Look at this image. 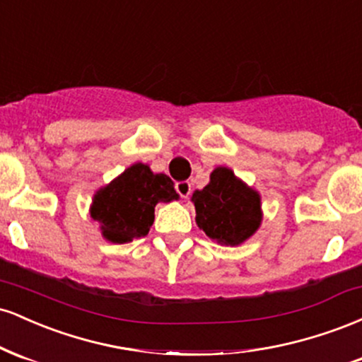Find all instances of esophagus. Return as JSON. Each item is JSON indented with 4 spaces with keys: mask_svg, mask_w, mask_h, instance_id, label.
Listing matches in <instances>:
<instances>
[{
    "mask_svg": "<svg viewBox=\"0 0 362 362\" xmlns=\"http://www.w3.org/2000/svg\"><path fill=\"white\" fill-rule=\"evenodd\" d=\"M175 190H177L178 195H180L182 199H187L190 195V192H192V184H190V182H187V180L177 182Z\"/></svg>",
    "mask_w": 362,
    "mask_h": 362,
    "instance_id": "1",
    "label": "esophagus"
}]
</instances>
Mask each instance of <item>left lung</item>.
Returning <instances> with one entry per match:
<instances>
[{
	"mask_svg": "<svg viewBox=\"0 0 362 362\" xmlns=\"http://www.w3.org/2000/svg\"><path fill=\"white\" fill-rule=\"evenodd\" d=\"M192 202L197 226L219 245L243 243L262 221L259 194L238 180L230 168H216L209 184L195 190Z\"/></svg>",
	"mask_w": 362,
	"mask_h": 362,
	"instance_id": "1",
	"label": "left lung"
}]
</instances>
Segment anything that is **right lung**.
I'll return each instance as SVG.
<instances>
[{
  "mask_svg": "<svg viewBox=\"0 0 362 362\" xmlns=\"http://www.w3.org/2000/svg\"><path fill=\"white\" fill-rule=\"evenodd\" d=\"M177 197L173 182L165 173H153L148 165L136 163L98 190L91 218L100 224L102 235L109 242L127 243L148 235L158 202Z\"/></svg>",
  "mask_w": 362,
  "mask_h": 362,
  "instance_id": "obj_1",
  "label": "right lung"
}]
</instances>
